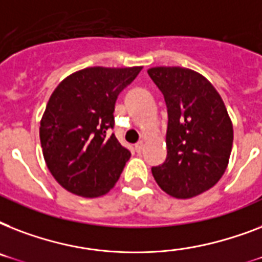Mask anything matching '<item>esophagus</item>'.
Here are the masks:
<instances>
[{
	"label": "esophagus",
	"mask_w": 262,
	"mask_h": 262,
	"mask_svg": "<svg viewBox=\"0 0 262 262\" xmlns=\"http://www.w3.org/2000/svg\"><path fill=\"white\" fill-rule=\"evenodd\" d=\"M144 149V141H139V143L136 144V151L141 152Z\"/></svg>",
	"instance_id": "esophagus-1"
}]
</instances>
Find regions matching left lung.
I'll return each instance as SVG.
<instances>
[{"mask_svg":"<svg viewBox=\"0 0 262 262\" xmlns=\"http://www.w3.org/2000/svg\"><path fill=\"white\" fill-rule=\"evenodd\" d=\"M148 75L166 100L168 114L163 164L152 167L160 189L191 199L219 182L228 166L234 130L224 102L203 75L181 67H155Z\"/></svg>","mask_w":262,"mask_h":262,"instance_id":"left-lung-1","label":"left lung"}]
</instances>
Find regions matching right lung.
I'll list each match as a JSON object with an SVG mask.
<instances>
[{
    "label": "right lung",
    "mask_w": 262,
    "mask_h": 262,
    "mask_svg": "<svg viewBox=\"0 0 262 262\" xmlns=\"http://www.w3.org/2000/svg\"><path fill=\"white\" fill-rule=\"evenodd\" d=\"M143 67L85 68L58 84L39 127L43 158L55 181L73 194L94 199L118 181L130 152L108 129L119 92Z\"/></svg>",
    "instance_id": "right-lung-1"
}]
</instances>
